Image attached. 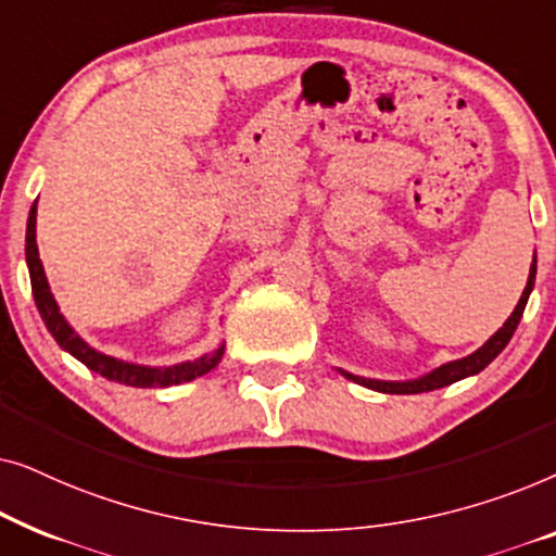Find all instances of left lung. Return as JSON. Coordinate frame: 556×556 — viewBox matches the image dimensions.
<instances>
[{
    "label": "left lung",
    "mask_w": 556,
    "mask_h": 556,
    "mask_svg": "<svg viewBox=\"0 0 556 556\" xmlns=\"http://www.w3.org/2000/svg\"><path fill=\"white\" fill-rule=\"evenodd\" d=\"M534 278H536V261L531 265L529 270V280H527V288H523L519 303H516L514 314L506 318V324L501 326V329L493 333V337L485 341V344L473 352L466 359H458V362H447L443 367L430 371L428 377L422 379H415V382H379V379H364V377H354V375H344L349 379H354L356 384H364L369 387V390H377V392H387V394H417V392H430V390H440V387H447L453 382H458L463 377H470V375H478V371L489 367V364L496 359V356L504 352V346L511 341L516 326H519L521 316H523V308H527V301H529V293L531 288H534Z\"/></svg>",
    "instance_id": "1"
}]
</instances>
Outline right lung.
Instances as JSON below:
<instances>
[{
	"label": "right lung",
	"mask_w": 556,
	"mask_h": 556,
	"mask_svg": "<svg viewBox=\"0 0 556 556\" xmlns=\"http://www.w3.org/2000/svg\"><path fill=\"white\" fill-rule=\"evenodd\" d=\"M35 225H37V204H33L27 219V265H29V280H33V295L37 303V311H40L45 326L52 333V339L58 341L65 352H71L75 359L86 364L88 369L98 371V375L111 379V382L128 384V387H172L181 382H192V379L207 375L210 369L217 367V362L223 359V346L217 352L204 354L202 359L177 364V367H139V364H128L121 359H113V356H105L96 349H90L86 341H83L78 333L71 329V324L65 321L63 314H60L55 299H52L48 278H45L40 253H37V240H35Z\"/></svg>",
	"instance_id": "right-lung-1"
}]
</instances>
